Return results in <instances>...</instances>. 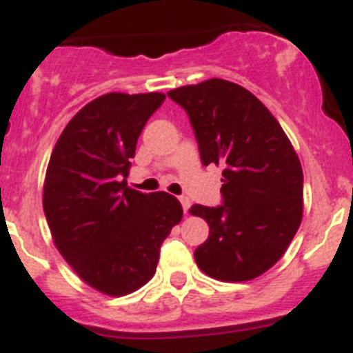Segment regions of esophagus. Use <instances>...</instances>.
<instances>
[{"mask_svg":"<svg viewBox=\"0 0 353 353\" xmlns=\"http://www.w3.org/2000/svg\"><path fill=\"white\" fill-rule=\"evenodd\" d=\"M180 203H182V208L183 212H189V208H191V199L187 198V196H180Z\"/></svg>","mask_w":353,"mask_h":353,"instance_id":"esophagus-1","label":"esophagus"}]
</instances>
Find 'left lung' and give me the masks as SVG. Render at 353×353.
I'll list each match as a JSON object with an SVG mask.
<instances>
[{
	"label": "left lung",
	"instance_id": "8db88e82",
	"mask_svg": "<svg viewBox=\"0 0 353 353\" xmlns=\"http://www.w3.org/2000/svg\"><path fill=\"white\" fill-rule=\"evenodd\" d=\"M168 95L189 114L205 166H224V205H192L208 239L194 251L201 272L251 281L285 254L302 221V166L279 121L240 84L208 79Z\"/></svg>",
	"mask_w": 353,
	"mask_h": 353
}]
</instances>
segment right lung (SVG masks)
I'll list each match as a JSON object with an SVG mask.
<instances>
[{"mask_svg": "<svg viewBox=\"0 0 353 353\" xmlns=\"http://www.w3.org/2000/svg\"><path fill=\"white\" fill-rule=\"evenodd\" d=\"M164 99L97 97L68 121L46 171L42 203L56 249L86 285L111 297L154 277L162 242L182 221L174 196L145 194L125 180L139 134Z\"/></svg>", "mask_w": 353, "mask_h": 353, "instance_id": "add662e5", "label": "right lung"}]
</instances>
